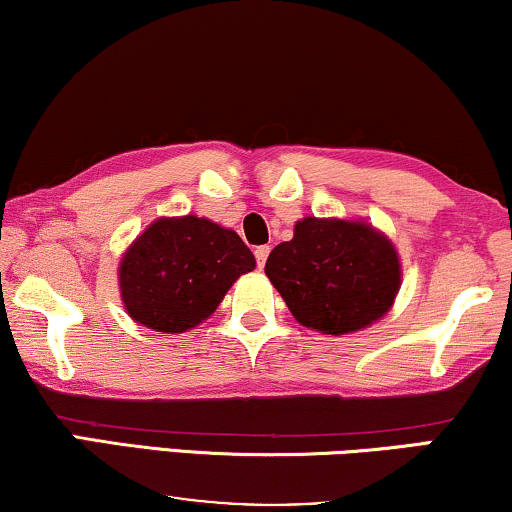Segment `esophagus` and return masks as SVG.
<instances>
[{
	"mask_svg": "<svg viewBox=\"0 0 512 512\" xmlns=\"http://www.w3.org/2000/svg\"><path fill=\"white\" fill-rule=\"evenodd\" d=\"M254 256H256V263H258V268H263L265 261H268V256H270V247H268V244H263V247H256Z\"/></svg>",
	"mask_w": 512,
	"mask_h": 512,
	"instance_id": "34e87169",
	"label": "esophagus"
}]
</instances>
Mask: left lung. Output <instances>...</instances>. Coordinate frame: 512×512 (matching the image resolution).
I'll use <instances>...</instances> for the list:
<instances>
[{
  "mask_svg": "<svg viewBox=\"0 0 512 512\" xmlns=\"http://www.w3.org/2000/svg\"><path fill=\"white\" fill-rule=\"evenodd\" d=\"M265 275L296 321L326 335L382 319L401 289L394 244L366 221L307 216L270 251Z\"/></svg>",
  "mask_w": 512,
  "mask_h": 512,
  "instance_id": "8db88e82",
  "label": "left lung"
}]
</instances>
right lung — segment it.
<instances>
[{"instance_id": "add662e5", "label": "right lung", "mask_w": 512, "mask_h": 512, "mask_svg": "<svg viewBox=\"0 0 512 512\" xmlns=\"http://www.w3.org/2000/svg\"><path fill=\"white\" fill-rule=\"evenodd\" d=\"M256 268L240 235L188 214L153 221L130 244L118 268L125 312L160 333L202 324L237 277Z\"/></svg>"}]
</instances>
